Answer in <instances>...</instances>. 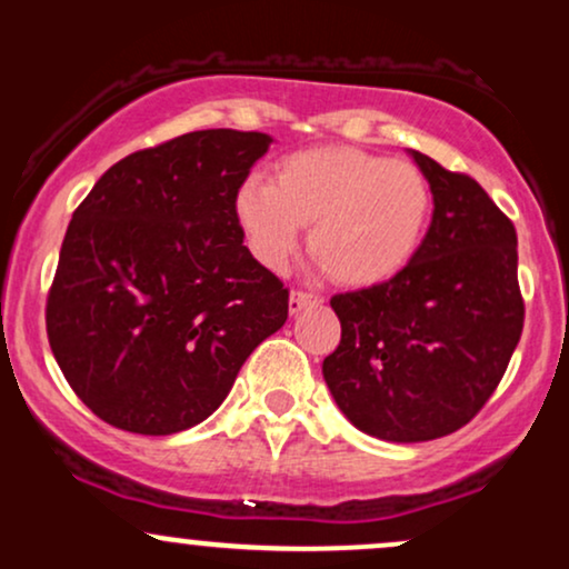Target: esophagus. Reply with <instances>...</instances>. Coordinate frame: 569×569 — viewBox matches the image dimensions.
<instances>
[{
  "mask_svg": "<svg viewBox=\"0 0 569 569\" xmlns=\"http://www.w3.org/2000/svg\"><path fill=\"white\" fill-rule=\"evenodd\" d=\"M321 305V297H316V293H307V291H291L289 297V312L291 316H297V312L307 310V307H316Z\"/></svg>",
  "mask_w": 569,
  "mask_h": 569,
  "instance_id": "esophagus-1",
  "label": "esophagus"
}]
</instances>
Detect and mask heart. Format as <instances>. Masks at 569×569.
Returning a JSON list of instances; mask_svg holds the SVG:
<instances>
[{
    "label": "heart",
    "mask_w": 569,
    "mask_h": 569,
    "mask_svg": "<svg viewBox=\"0 0 569 569\" xmlns=\"http://www.w3.org/2000/svg\"><path fill=\"white\" fill-rule=\"evenodd\" d=\"M234 221L248 251L283 272L312 224L310 248L339 283L380 286L420 253L433 213L428 176L409 160H385L356 147L289 154L272 184L248 179L234 192Z\"/></svg>",
    "instance_id": "b5f03b06"
}]
</instances>
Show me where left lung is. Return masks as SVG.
<instances>
[{
  "instance_id": "obj_1",
  "label": "left lung",
  "mask_w": 569,
  "mask_h": 569,
  "mask_svg": "<svg viewBox=\"0 0 569 569\" xmlns=\"http://www.w3.org/2000/svg\"><path fill=\"white\" fill-rule=\"evenodd\" d=\"M433 217L401 276L331 299L342 339L323 361L339 411L363 433L417 443L455 433L506 375L525 302L516 230L471 176L409 149Z\"/></svg>"
}]
</instances>
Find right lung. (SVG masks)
<instances>
[{
  "label": "right lung",
  "instance_id": "1",
  "mask_svg": "<svg viewBox=\"0 0 569 569\" xmlns=\"http://www.w3.org/2000/svg\"><path fill=\"white\" fill-rule=\"evenodd\" d=\"M272 136L194 130L114 162L71 217L48 337L63 377L109 426L171 436L211 417L289 291L251 257L234 192Z\"/></svg>",
  "mask_w": 569,
  "mask_h": 569
}]
</instances>
